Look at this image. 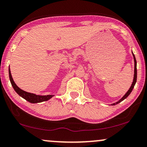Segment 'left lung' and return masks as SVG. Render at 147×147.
I'll list each match as a JSON object with an SVG mask.
<instances>
[{
	"instance_id": "1",
	"label": "left lung",
	"mask_w": 147,
	"mask_h": 147,
	"mask_svg": "<svg viewBox=\"0 0 147 147\" xmlns=\"http://www.w3.org/2000/svg\"><path fill=\"white\" fill-rule=\"evenodd\" d=\"M132 55H133V57H134V80H133V82H132V85H131L130 88H129V89L128 90H127V92L126 93H125L124 96H123L122 97V98H121V99H120V100H119V101H117V102H115V103L112 104V105H117V104H118V103H119L120 102H121V101H122V100H124L125 98H126L127 97L129 96V94H130L131 92H132V91L133 88H134V85H135V84H136V79H137L136 60V58H135V56H134V55L133 54V53H132Z\"/></svg>"
}]
</instances>
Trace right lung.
<instances>
[{"label":"right lung","instance_id":"1","mask_svg":"<svg viewBox=\"0 0 147 147\" xmlns=\"http://www.w3.org/2000/svg\"><path fill=\"white\" fill-rule=\"evenodd\" d=\"M9 79H10L11 85L14 90H15L18 94L20 95V96H22V98L26 99V100H28V102H31V103H37V102H41L43 101H46V100H48L49 99L52 98L54 95H45V96H41V95H36L33 93H30L26 91L22 90L19 88L18 86L16 85V84L15 83V82L13 81V79L12 78L11 74V70L10 68L9 69Z\"/></svg>","mask_w":147,"mask_h":147}]
</instances>
